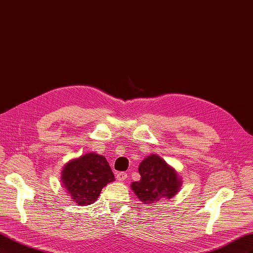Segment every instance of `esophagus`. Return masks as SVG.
<instances>
[{
    "label": "esophagus",
    "mask_w": 253,
    "mask_h": 253,
    "mask_svg": "<svg viewBox=\"0 0 253 253\" xmlns=\"http://www.w3.org/2000/svg\"><path fill=\"white\" fill-rule=\"evenodd\" d=\"M126 177H127V174L125 172H120V173L116 174V179L118 181H124L126 179Z\"/></svg>",
    "instance_id": "34e87169"
}]
</instances>
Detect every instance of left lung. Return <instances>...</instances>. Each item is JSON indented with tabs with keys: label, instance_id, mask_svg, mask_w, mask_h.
<instances>
[{
	"label": "left lung",
	"instance_id": "8db88e82",
	"mask_svg": "<svg viewBox=\"0 0 253 253\" xmlns=\"http://www.w3.org/2000/svg\"><path fill=\"white\" fill-rule=\"evenodd\" d=\"M141 178L132 182L131 188L138 200L152 206L174 197L181 187L177 172L157 154L145 157L138 168Z\"/></svg>",
	"mask_w": 253,
	"mask_h": 253
}]
</instances>
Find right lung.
Wrapping results in <instances>:
<instances>
[{
	"mask_svg": "<svg viewBox=\"0 0 253 253\" xmlns=\"http://www.w3.org/2000/svg\"><path fill=\"white\" fill-rule=\"evenodd\" d=\"M61 174V181L67 194L78 206L95 203L102 188L115 180L105 157L94 152L72 159Z\"/></svg>",
	"mask_w": 253,
	"mask_h": 253,
	"instance_id": "obj_1",
	"label": "right lung"
}]
</instances>
